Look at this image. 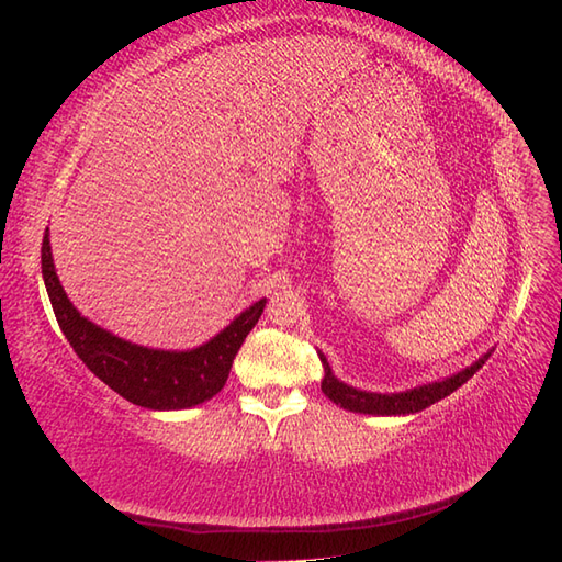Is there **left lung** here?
I'll return each instance as SVG.
<instances>
[{
    "instance_id": "obj_1",
    "label": "left lung",
    "mask_w": 562,
    "mask_h": 562,
    "mask_svg": "<svg viewBox=\"0 0 562 562\" xmlns=\"http://www.w3.org/2000/svg\"><path fill=\"white\" fill-rule=\"evenodd\" d=\"M487 353H483L479 361H473L464 370L454 372V375L429 382V384H419L415 389H405L398 391V394H378V391H363L356 389L351 384H345L342 380L335 378V372L330 370V363L326 356L318 351V359L323 363V380H321V391L326 394L335 405L345 407L349 413H363V415H378V417H401V415H413L424 411L440 398L450 396L452 391H457L467 380L473 378V372L483 368L487 361Z\"/></svg>"
}]
</instances>
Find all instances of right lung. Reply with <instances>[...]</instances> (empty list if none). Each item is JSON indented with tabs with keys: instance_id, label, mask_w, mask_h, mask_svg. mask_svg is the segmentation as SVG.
<instances>
[{
	"instance_id": "right-lung-1",
	"label": "right lung",
	"mask_w": 562,
	"mask_h": 562,
	"mask_svg": "<svg viewBox=\"0 0 562 562\" xmlns=\"http://www.w3.org/2000/svg\"><path fill=\"white\" fill-rule=\"evenodd\" d=\"M42 274L58 326L79 359L119 396L147 411H184L211 401L225 386L234 356L267 302L262 297L250 304L229 326L194 349H155L128 342L81 316L56 274L48 227L42 244Z\"/></svg>"
}]
</instances>
